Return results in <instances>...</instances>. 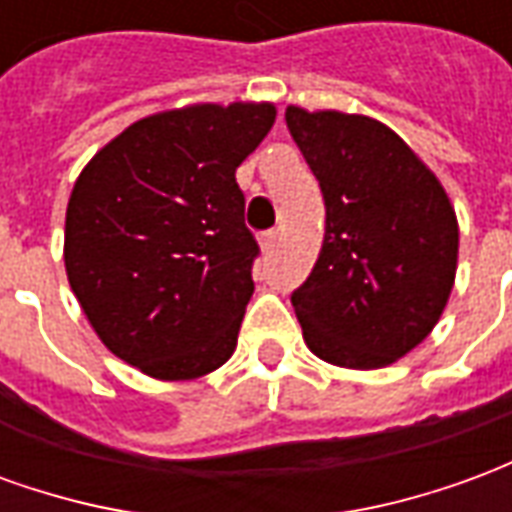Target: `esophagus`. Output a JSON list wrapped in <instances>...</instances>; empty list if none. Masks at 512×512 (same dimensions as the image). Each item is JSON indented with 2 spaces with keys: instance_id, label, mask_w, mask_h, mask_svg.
Returning a JSON list of instances; mask_svg holds the SVG:
<instances>
[{
  "instance_id": "obj_1",
  "label": "esophagus",
  "mask_w": 512,
  "mask_h": 512,
  "mask_svg": "<svg viewBox=\"0 0 512 512\" xmlns=\"http://www.w3.org/2000/svg\"><path fill=\"white\" fill-rule=\"evenodd\" d=\"M277 238H279L277 230H271V233H263V238H260V246H263V252H271V249L277 246Z\"/></svg>"
}]
</instances>
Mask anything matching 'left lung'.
<instances>
[{"label":"left lung","instance_id":"obj_1","mask_svg":"<svg viewBox=\"0 0 512 512\" xmlns=\"http://www.w3.org/2000/svg\"><path fill=\"white\" fill-rule=\"evenodd\" d=\"M285 120L326 202L321 255L290 296L304 343L348 370L392 365L450 301L455 208L433 169L373 117L290 104Z\"/></svg>","mask_w":512,"mask_h":512}]
</instances>
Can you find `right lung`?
<instances>
[{"mask_svg": "<svg viewBox=\"0 0 512 512\" xmlns=\"http://www.w3.org/2000/svg\"><path fill=\"white\" fill-rule=\"evenodd\" d=\"M277 120L268 101L189 104L117 134L73 183L65 274L98 340L158 381H191L233 356L257 244L241 167Z\"/></svg>", "mask_w": 512, "mask_h": 512, "instance_id": "obj_1", "label": "right lung"}]
</instances>
